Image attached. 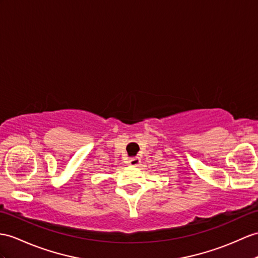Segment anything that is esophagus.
<instances>
[{
    "label": "esophagus",
    "instance_id": "34e87169",
    "mask_svg": "<svg viewBox=\"0 0 258 258\" xmlns=\"http://www.w3.org/2000/svg\"><path fill=\"white\" fill-rule=\"evenodd\" d=\"M140 158H138V156H135V158H130L128 161V164L131 166H139L140 165Z\"/></svg>",
    "mask_w": 258,
    "mask_h": 258
}]
</instances>
